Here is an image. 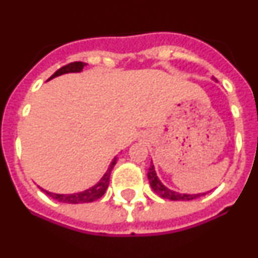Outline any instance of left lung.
<instances>
[{
  "instance_id": "1",
  "label": "left lung",
  "mask_w": 258,
  "mask_h": 258,
  "mask_svg": "<svg viewBox=\"0 0 258 258\" xmlns=\"http://www.w3.org/2000/svg\"><path fill=\"white\" fill-rule=\"evenodd\" d=\"M147 177H149V181H150V184H151L152 190H154L157 195H160L161 198H164V199L179 200V202L183 200V202H186V200H194V199H197V198L202 197V195H204V194H192V195H190V194H179V192H175V191L169 190V188L165 187V186L161 183L160 179L157 178L156 172H155V168L154 165H152V163L151 165H150Z\"/></svg>"
}]
</instances>
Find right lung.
I'll return each instance as SVG.
<instances>
[{
  "instance_id": "right-lung-1",
  "label": "right lung",
  "mask_w": 258,
  "mask_h": 258,
  "mask_svg": "<svg viewBox=\"0 0 258 258\" xmlns=\"http://www.w3.org/2000/svg\"><path fill=\"white\" fill-rule=\"evenodd\" d=\"M86 63L84 61H74V63H70V64L64 66V67L59 68L55 74L52 75L49 80L54 79L56 76H60L63 74H70V72H81L83 68L85 67ZM116 164V157L112 160L111 165H109L108 170L106 172V174L102 177V179L98 182L95 186L88 188V190L83 191V192H77V194H68V195H64V194H52L46 190H42L49 195L52 199L58 200L60 203H70V204H79V203H92L94 200H98L101 197H103V194L106 192L107 187L109 184V175H111V170L115 166Z\"/></svg>"
}]
</instances>
